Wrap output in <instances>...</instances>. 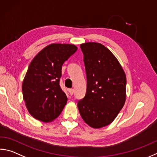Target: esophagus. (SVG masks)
<instances>
[{
	"mask_svg": "<svg viewBox=\"0 0 157 157\" xmlns=\"http://www.w3.org/2000/svg\"><path fill=\"white\" fill-rule=\"evenodd\" d=\"M69 93L71 95H73V93H74V89H73V88H71V89H69Z\"/></svg>",
	"mask_w": 157,
	"mask_h": 157,
	"instance_id": "1",
	"label": "esophagus"
}]
</instances>
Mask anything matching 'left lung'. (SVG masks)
Returning a JSON list of instances; mask_svg holds the SVG:
<instances>
[{"label":"left lung","mask_w":157,"mask_h":157,"mask_svg":"<svg viewBox=\"0 0 157 157\" xmlns=\"http://www.w3.org/2000/svg\"><path fill=\"white\" fill-rule=\"evenodd\" d=\"M86 74V92L79 100L82 118L94 128L108 126L121 110L126 98V77L112 52L98 42L80 44Z\"/></svg>","instance_id":"8db88e82"}]
</instances>
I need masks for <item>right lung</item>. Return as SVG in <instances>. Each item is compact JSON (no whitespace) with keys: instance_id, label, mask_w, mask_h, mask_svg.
<instances>
[{"instance_id":"obj_1","label":"right lung","mask_w":157,"mask_h":157,"mask_svg":"<svg viewBox=\"0 0 157 157\" xmlns=\"http://www.w3.org/2000/svg\"><path fill=\"white\" fill-rule=\"evenodd\" d=\"M78 49L74 44H51L35 56L22 82V95L34 118L49 122L60 115L67 102L59 86L62 67Z\"/></svg>"}]
</instances>
